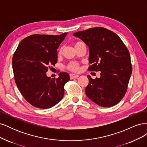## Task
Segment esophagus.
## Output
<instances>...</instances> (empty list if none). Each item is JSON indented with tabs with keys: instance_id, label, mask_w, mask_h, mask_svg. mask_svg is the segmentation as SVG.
<instances>
[{
	"instance_id": "1",
	"label": "esophagus",
	"mask_w": 147,
	"mask_h": 147,
	"mask_svg": "<svg viewBox=\"0 0 147 147\" xmlns=\"http://www.w3.org/2000/svg\"><path fill=\"white\" fill-rule=\"evenodd\" d=\"M78 77V75L77 74H70V79H74V78H76L77 77Z\"/></svg>"
}]
</instances>
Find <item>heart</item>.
Masks as SVG:
<instances>
[{
	"label": "heart",
	"instance_id": "b5f03b06",
	"mask_svg": "<svg viewBox=\"0 0 147 147\" xmlns=\"http://www.w3.org/2000/svg\"><path fill=\"white\" fill-rule=\"evenodd\" d=\"M82 42H78L75 43V47L77 46L78 45H79L80 43H81ZM62 51H63V48H61L59 50V53H61ZM67 67L69 70H72V71H78L80 69V65L78 63H75V62H73V63H70V64H69Z\"/></svg>",
	"mask_w": 147,
	"mask_h": 147
}]
</instances>
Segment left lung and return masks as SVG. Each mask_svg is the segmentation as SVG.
<instances>
[{"label":"left lung","instance_id":"8db88e82","mask_svg":"<svg viewBox=\"0 0 147 147\" xmlns=\"http://www.w3.org/2000/svg\"><path fill=\"white\" fill-rule=\"evenodd\" d=\"M89 48L90 71H100V77H87L85 93L89 99L103 107L117 104L125 95L132 74L131 57L118 35L102 27L73 34Z\"/></svg>","mask_w":147,"mask_h":147}]
</instances>
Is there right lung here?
<instances>
[{"label": "right lung", "mask_w": 147, "mask_h": 147, "mask_svg": "<svg viewBox=\"0 0 147 147\" xmlns=\"http://www.w3.org/2000/svg\"><path fill=\"white\" fill-rule=\"evenodd\" d=\"M67 32L58 35L34 34L22 40L13 56L12 67L16 86L30 104L49 109L64 95L69 74L62 72L59 77H47L50 65L57 61V49Z\"/></svg>", "instance_id": "obj_1"}]
</instances>
